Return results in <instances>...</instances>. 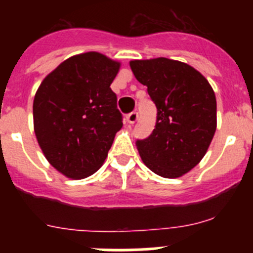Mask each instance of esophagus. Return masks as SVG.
I'll return each mask as SVG.
<instances>
[{
	"mask_svg": "<svg viewBox=\"0 0 253 253\" xmlns=\"http://www.w3.org/2000/svg\"><path fill=\"white\" fill-rule=\"evenodd\" d=\"M137 119H138V112H136V111H132V112H129V114L126 115L127 122L131 125L134 124V122L137 121Z\"/></svg>",
	"mask_w": 253,
	"mask_h": 253,
	"instance_id": "obj_1",
	"label": "esophagus"
}]
</instances>
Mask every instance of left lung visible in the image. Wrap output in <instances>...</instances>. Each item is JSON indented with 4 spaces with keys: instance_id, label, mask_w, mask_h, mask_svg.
<instances>
[{
    "instance_id": "1",
    "label": "left lung",
    "mask_w": 253,
    "mask_h": 253,
    "mask_svg": "<svg viewBox=\"0 0 253 253\" xmlns=\"http://www.w3.org/2000/svg\"><path fill=\"white\" fill-rule=\"evenodd\" d=\"M157 106L149 137L137 139L143 163L157 175L186 174L205 157L216 128V100L208 81L180 61L165 57L129 62Z\"/></svg>"
}]
</instances>
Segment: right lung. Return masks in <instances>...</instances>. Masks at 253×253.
Segmentation results:
<instances>
[{
    "label": "right lung",
    "instance_id": "1",
    "mask_svg": "<svg viewBox=\"0 0 253 253\" xmlns=\"http://www.w3.org/2000/svg\"><path fill=\"white\" fill-rule=\"evenodd\" d=\"M120 63L99 52L63 61L42 81L33 104L38 143L51 165L71 178L103 165L122 127L110 84Z\"/></svg>",
    "mask_w": 253,
    "mask_h": 253
}]
</instances>
